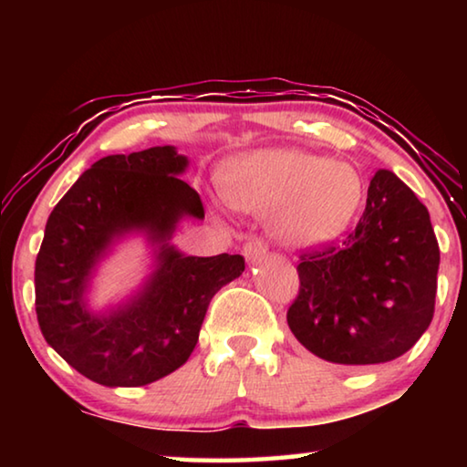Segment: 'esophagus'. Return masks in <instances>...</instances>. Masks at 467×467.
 <instances>
[{"instance_id": "obj_1", "label": "esophagus", "mask_w": 467, "mask_h": 467, "mask_svg": "<svg viewBox=\"0 0 467 467\" xmlns=\"http://www.w3.org/2000/svg\"><path fill=\"white\" fill-rule=\"evenodd\" d=\"M267 253V243L264 239H249L243 244V255L249 259V262H255V259L264 257Z\"/></svg>"}]
</instances>
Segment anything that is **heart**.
Listing matches in <instances>:
<instances>
[{
  "instance_id": "1",
  "label": "heart",
  "mask_w": 467,
  "mask_h": 467,
  "mask_svg": "<svg viewBox=\"0 0 467 467\" xmlns=\"http://www.w3.org/2000/svg\"><path fill=\"white\" fill-rule=\"evenodd\" d=\"M362 177L350 162L303 150H257L228 164L223 195L234 210L265 214L290 247L337 239L362 203Z\"/></svg>"
}]
</instances>
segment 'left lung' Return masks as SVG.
I'll list each match as a JSON object with an SVG mask.
<instances>
[{
  "label": "left lung",
  "mask_w": 467,
  "mask_h": 467,
  "mask_svg": "<svg viewBox=\"0 0 467 467\" xmlns=\"http://www.w3.org/2000/svg\"><path fill=\"white\" fill-rule=\"evenodd\" d=\"M439 259L429 210L391 171H377L357 228L300 255L288 327L336 365L398 358L431 326Z\"/></svg>",
  "instance_id": "1"
}]
</instances>
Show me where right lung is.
<instances>
[{"label":"right lung","instance_id":"right-lung-1","mask_svg":"<svg viewBox=\"0 0 467 467\" xmlns=\"http://www.w3.org/2000/svg\"><path fill=\"white\" fill-rule=\"evenodd\" d=\"M172 146L105 156L55 205L35 264V306L55 352L90 381L140 387L192 357L212 296L244 270L241 255L193 257L169 244L181 218H203ZM144 232L157 270L136 297L105 314L85 309L93 267L115 240Z\"/></svg>","mask_w":467,"mask_h":467}]
</instances>
